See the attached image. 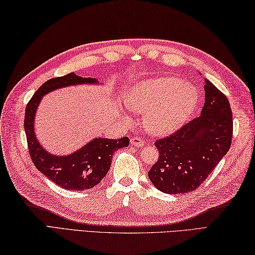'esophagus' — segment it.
<instances>
[{
  "mask_svg": "<svg viewBox=\"0 0 255 255\" xmlns=\"http://www.w3.org/2000/svg\"><path fill=\"white\" fill-rule=\"evenodd\" d=\"M131 144L133 145V146H137V147H141V146H144V142L142 138L139 137H132L131 138Z\"/></svg>",
  "mask_w": 255,
  "mask_h": 255,
  "instance_id": "obj_1",
  "label": "esophagus"
}]
</instances>
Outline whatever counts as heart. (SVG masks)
Segmentation results:
<instances>
[{
    "label": "heart",
    "instance_id": "obj_1",
    "mask_svg": "<svg viewBox=\"0 0 255 255\" xmlns=\"http://www.w3.org/2000/svg\"><path fill=\"white\" fill-rule=\"evenodd\" d=\"M199 92L178 78H157L138 84L128 99L133 111L143 114L147 131L167 134L181 127L194 111Z\"/></svg>",
    "mask_w": 255,
    "mask_h": 255
}]
</instances>
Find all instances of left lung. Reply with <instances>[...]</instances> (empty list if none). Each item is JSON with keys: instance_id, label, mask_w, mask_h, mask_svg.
Here are the masks:
<instances>
[{"instance_id": "8db88e82", "label": "left lung", "mask_w": 255, "mask_h": 255, "mask_svg": "<svg viewBox=\"0 0 255 255\" xmlns=\"http://www.w3.org/2000/svg\"><path fill=\"white\" fill-rule=\"evenodd\" d=\"M205 91L200 116L155 142L159 156L148 178L163 193L185 194L198 188L231 146L230 103L208 79Z\"/></svg>"}]
</instances>
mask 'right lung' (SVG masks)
<instances>
[{
	"instance_id": "add662e5",
	"label": "right lung",
	"mask_w": 255,
	"mask_h": 255,
	"mask_svg": "<svg viewBox=\"0 0 255 255\" xmlns=\"http://www.w3.org/2000/svg\"><path fill=\"white\" fill-rule=\"evenodd\" d=\"M96 82L93 78L79 77L74 72L53 78L38 88L26 106L24 128L30 158L40 173L56 185L68 190L90 189L100 183L110 169L113 153L119 148L128 146L129 139L127 136L119 139L99 137L70 155L56 156L45 150L36 139L35 113L46 93L68 86Z\"/></svg>"
}]
</instances>
